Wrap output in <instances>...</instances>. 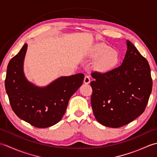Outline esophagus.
I'll return each mask as SVG.
<instances>
[{"instance_id": "34e87169", "label": "esophagus", "mask_w": 157, "mask_h": 157, "mask_svg": "<svg viewBox=\"0 0 157 157\" xmlns=\"http://www.w3.org/2000/svg\"><path fill=\"white\" fill-rule=\"evenodd\" d=\"M84 82L86 84H90V76L89 75H85L84 77Z\"/></svg>"}]
</instances>
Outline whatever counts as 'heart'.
I'll return each instance as SVG.
<instances>
[{
    "instance_id": "heart-1",
    "label": "heart",
    "mask_w": 157,
    "mask_h": 157,
    "mask_svg": "<svg viewBox=\"0 0 157 157\" xmlns=\"http://www.w3.org/2000/svg\"><path fill=\"white\" fill-rule=\"evenodd\" d=\"M92 56L98 58L95 66L99 71L106 72L111 70L119 61L118 52L105 44H98L92 50Z\"/></svg>"
}]
</instances>
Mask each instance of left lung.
I'll return each instance as SVG.
<instances>
[{"instance_id":"8db88e82","label":"left lung","mask_w":157,"mask_h":157,"mask_svg":"<svg viewBox=\"0 0 157 157\" xmlns=\"http://www.w3.org/2000/svg\"><path fill=\"white\" fill-rule=\"evenodd\" d=\"M127 48L118 67L104 73H91L95 79L90 82L93 113L98 122L110 128H120L142 115L152 92L147 60L129 40Z\"/></svg>"}]
</instances>
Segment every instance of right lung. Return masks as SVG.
I'll return each instance as SVG.
<instances>
[{"label": "right lung", "mask_w": 157, "mask_h": 157, "mask_svg": "<svg viewBox=\"0 0 157 157\" xmlns=\"http://www.w3.org/2000/svg\"><path fill=\"white\" fill-rule=\"evenodd\" d=\"M28 44L9 61L5 89L13 111L19 118L38 128L55 125L64 115L70 98L82 84L84 75L78 73L59 78L46 87L28 81L23 61Z\"/></svg>", "instance_id": "add662e5"}]
</instances>
